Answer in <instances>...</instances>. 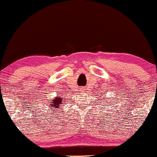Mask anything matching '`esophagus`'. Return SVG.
<instances>
[{
	"instance_id": "obj_1",
	"label": "esophagus",
	"mask_w": 157,
	"mask_h": 157,
	"mask_svg": "<svg viewBox=\"0 0 157 157\" xmlns=\"http://www.w3.org/2000/svg\"><path fill=\"white\" fill-rule=\"evenodd\" d=\"M81 91H83V90H81Z\"/></svg>"
}]
</instances>
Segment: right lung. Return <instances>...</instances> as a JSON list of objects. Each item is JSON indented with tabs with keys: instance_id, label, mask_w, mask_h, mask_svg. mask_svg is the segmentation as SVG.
<instances>
[{
	"instance_id": "1",
	"label": "right lung",
	"mask_w": 157,
	"mask_h": 157,
	"mask_svg": "<svg viewBox=\"0 0 157 157\" xmlns=\"http://www.w3.org/2000/svg\"><path fill=\"white\" fill-rule=\"evenodd\" d=\"M63 100H62V99L60 98V97H58H58H56V98H55L54 99H52V100L50 101L51 102H50V105L51 106L52 109H53L55 108H60V107H62V106H63L62 105H63ZM53 107H54V109L53 108Z\"/></svg>"
}]
</instances>
